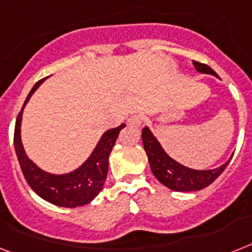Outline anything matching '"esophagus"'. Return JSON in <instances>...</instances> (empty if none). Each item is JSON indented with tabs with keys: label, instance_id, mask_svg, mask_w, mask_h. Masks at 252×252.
I'll return each mask as SVG.
<instances>
[{
	"label": "esophagus",
	"instance_id": "1",
	"mask_svg": "<svg viewBox=\"0 0 252 252\" xmlns=\"http://www.w3.org/2000/svg\"><path fill=\"white\" fill-rule=\"evenodd\" d=\"M144 123V116L141 115V114H133L132 116H129V119H128V124L132 126H141V124Z\"/></svg>",
	"mask_w": 252,
	"mask_h": 252
}]
</instances>
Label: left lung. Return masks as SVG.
<instances>
[{
	"mask_svg": "<svg viewBox=\"0 0 252 252\" xmlns=\"http://www.w3.org/2000/svg\"><path fill=\"white\" fill-rule=\"evenodd\" d=\"M193 64L199 72L218 76V73L204 63L193 61ZM142 142L154 176L163 185L175 191H195L204 189L211 185L229 164V161H226L220 168L210 171H195L188 168L165 154V151L161 149L160 144L153 136L149 128H144L142 130Z\"/></svg>",
	"mask_w": 252,
	"mask_h": 252,
	"instance_id": "obj_1",
	"label": "left lung"
}]
</instances>
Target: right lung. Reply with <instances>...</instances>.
Wrapping results in <instances>:
<instances>
[{
  "label": "right lung",
  "instance_id": "1",
  "mask_svg": "<svg viewBox=\"0 0 252 252\" xmlns=\"http://www.w3.org/2000/svg\"><path fill=\"white\" fill-rule=\"evenodd\" d=\"M44 80H40L34 84V87L30 92L23 107L20 110L19 115L16 118L15 130H14V146H15L16 157L19 160L24 179L37 195L55 206L69 208L79 207L92 202L102 190V186L107 179L108 157L120 130L126 126V124L107 130L99 140L97 147L94 149L93 154L76 171L67 175H52L45 172L38 168L33 161L28 159L20 140V123H22L23 108L31 95Z\"/></svg>",
  "mask_w": 252,
  "mask_h": 252
}]
</instances>
